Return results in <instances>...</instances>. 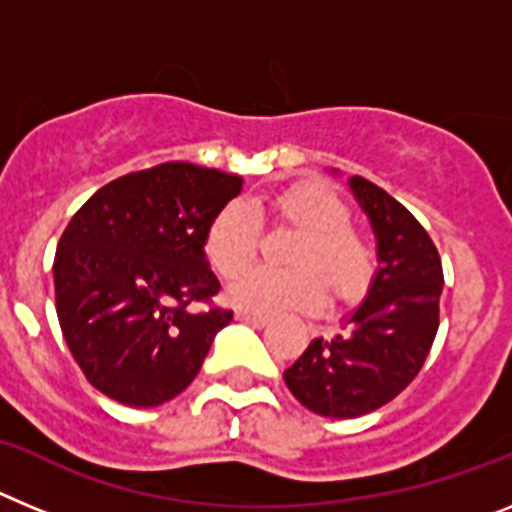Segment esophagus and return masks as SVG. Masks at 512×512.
I'll list each match as a JSON object with an SVG mask.
<instances>
[{
	"instance_id": "34e87169",
	"label": "esophagus",
	"mask_w": 512,
	"mask_h": 512,
	"mask_svg": "<svg viewBox=\"0 0 512 512\" xmlns=\"http://www.w3.org/2000/svg\"><path fill=\"white\" fill-rule=\"evenodd\" d=\"M235 320L253 325V328H264V325H269V318H264V315H256V312H248V310H235Z\"/></svg>"
}]
</instances>
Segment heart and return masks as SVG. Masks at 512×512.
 Returning a JSON list of instances; mask_svg holds the SVG:
<instances>
[{"instance_id": "obj_1", "label": "heart", "mask_w": 512, "mask_h": 512, "mask_svg": "<svg viewBox=\"0 0 512 512\" xmlns=\"http://www.w3.org/2000/svg\"><path fill=\"white\" fill-rule=\"evenodd\" d=\"M300 230L287 261L292 269H253L230 284L228 300L256 315L315 310L328 287L338 302H354L374 277V248L354 230V212L330 189L297 184L269 200L230 202L212 217L205 233V256L215 274L230 279L256 259L261 217Z\"/></svg>"}]
</instances>
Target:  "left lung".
<instances>
[{"label": "left lung", "mask_w": 512, "mask_h": 512, "mask_svg": "<svg viewBox=\"0 0 512 512\" xmlns=\"http://www.w3.org/2000/svg\"><path fill=\"white\" fill-rule=\"evenodd\" d=\"M348 187L377 238L366 300L330 341L315 338L284 372L289 392L325 418H359L395 400L423 369L438 330L443 269L431 235L364 176Z\"/></svg>", "instance_id": "left-lung-1"}]
</instances>
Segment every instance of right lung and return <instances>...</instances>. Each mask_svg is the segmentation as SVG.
Listing matches in <instances>:
<instances>
[{
  "label": "right lung",
  "instance_id": "add662e5",
  "mask_svg": "<svg viewBox=\"0 0 512 512\" xmlns=\"http://www.w3.org/2000/svg\"><path fill=\"white\" fill-rule=\"evenodd\" d=\"M243 179L169 161L94 192L63 230L53 261L63 338L92 387L130 408L184 392L233 312L210 302L220 282L205 259L212 217Z\"/></svg>",
  "mask_w": 512,
  "mask_h": 512
}]
</instances>
